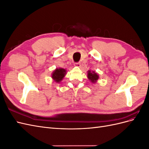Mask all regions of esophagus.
Instances as JSON below:
<instances>
[{
    "mask_svg": "<svg viewBox=\"0 0 149 149\" xmlns=\"http://www.w3.org/2000/svg\"><path fill=\"white\" fill-rule=\"evenodd\" d=\"M74 65L75 66H80L81 63L80 62H76V63H74Z\"/></svg>",
    "mask_w": 149,
    "mask_h": 149,
    "instance_id": "1",
    "label": "esophagus"
}]
</instances>
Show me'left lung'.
Instances as JSON below:
<instances>
[{
  "instance_id": "left-lung-1",
  "label": "left lung",
  "mask_w": 149,
  "mask_h": 149,
  "mask_svg": "<svg viewBox=\"0 0 149 149\" xmlns=\"http://www.w3.org/2000/svg\"><path fill=\"white\" fill-rule=\"evenodd\" d=\"M88 78L90 81H91L93 83H94V82H96V81L98 79L99 76L94 71L91 72L90 71H88Z\"/></svg>"
}]
</instances>
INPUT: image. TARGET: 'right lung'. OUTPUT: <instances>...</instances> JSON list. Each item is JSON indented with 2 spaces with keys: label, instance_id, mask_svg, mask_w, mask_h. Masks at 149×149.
I'll return each mask as SVG.
<instances>
[{
  "label": "right lung",
  "instance_id": "add662e5",
  "mask_svg": "<svg viewBox=\"0 0 149 149\" xmlns=\"http://www.w3.org/2000/svg\"><path fill=\"white\" fill-rule=\"evenodd\" d=\"M66 74V70L63 68L56 69L52 74V78L55 80V81L59 83L64 78Z\"/></svg>",
  "mask_w": 149,
  "mask_h": 149
}]
</instances>
